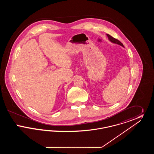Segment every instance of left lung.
Masks as SVG:
<instances>
[{"label": "left lung", "instance_id": "obj_1", "mask_svg": "<svg viewBox=\"0 0 154 154\" xmlns=\"http://www.w3.org/2000/svg\"><path fill=\"white\" fill-rule=\"evenodd\" d=\"M107 36L108 37L109 39L110 40V41H111L112 43H116V44H119V45H121V46L124 47V45H123V44H122L120 41H119L118 40H117V39H116V38H114L113 37H112L111 36H110V35H109V34H107Z\"/></svg>", "mask_w": 154, "mask_h": 154}]
</instances>
